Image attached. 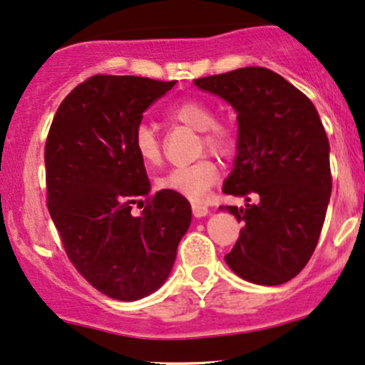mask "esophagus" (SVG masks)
<instances>
[{
  "label": "esophagus",
  "mask_w": 365,
  "mask_h": 365,
  "mask_svg": "<svg viewBox=\"0 0 365 365\" xmlns=\"http://www.w3.org/2000/svg\"><path fill=\"white\" fill-rule=\"evenodd\" d=\"M193 215L195 217H205L208 214V207L207 205H202V203H193Z\"/></svg>",
  "instance_id": "1"
}]
</instances>
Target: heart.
Returning <instances> with one entry per match:
<instances>
[{"instance_id": "1", "label": "heart", "mask_w": 365, "mask_h": 365, "mask_svg": "<svg viewBox=\"0 0 365 365\" xmlns=\"http://www.w3.org/2000/svg\"><path fill=\"white\" fill-rule=\"evenodd\" d=\"M170 120L181 122L187 128L202 130V148L207 146L219 157H231L237 148V129L231 120H215L214 108L200 98H187L178 101L167 110ZM134 151L146 165H158L162 162V143L157 130L148 124H139L133 136ZM219 179V169L208 157L187 165L170 169L158 178L157 186L162 190L181 195L184 198L200 202L207 191Z\"/></svg>"}]
</instances>
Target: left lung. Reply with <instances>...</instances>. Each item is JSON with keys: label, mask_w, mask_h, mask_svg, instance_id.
Wrapping results in <instances>:
<instances>
[{"label": "left lung", "mask_w": 365, "mask_h": 365, "mask_svg": "<svg viewBox=\"0 0 365 365\" xmlns=\"http://www.w3.org/2000/svg\"><path fill=\"white\" fill-rule=\"evenodd\" d=\"M195 84L237 112V155L224 193L248 203L220 207L245 224L224 259L255 284L288 282L317 247L333 184L317 110L300 89L264 67L200 77Z\"/></svg>", "instance_id": "1"}]
</instances>
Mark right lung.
I'll return each mask as SVG.
<instances>
[{
	"instance_id": "1",
	"label": "right lung",
	"mask_w": 365,
	"mask_h": 365,
	"mask_svg": "<svg viewBox=\"0 0 365 365\" xmlns=\"http://www.w3.org/2000/svg\"><path fill=\"white\" fill-rule=\"evenodd\" d=\"M174 84L89 77L61 101L46 138V205L61 245L77 272L113 300L157 292L191 222L184 196L167 190L150 196L145 163L133 146L145 110ZM134 204L145 205L139 216Z\"/></svg>"
}]
</instances>
